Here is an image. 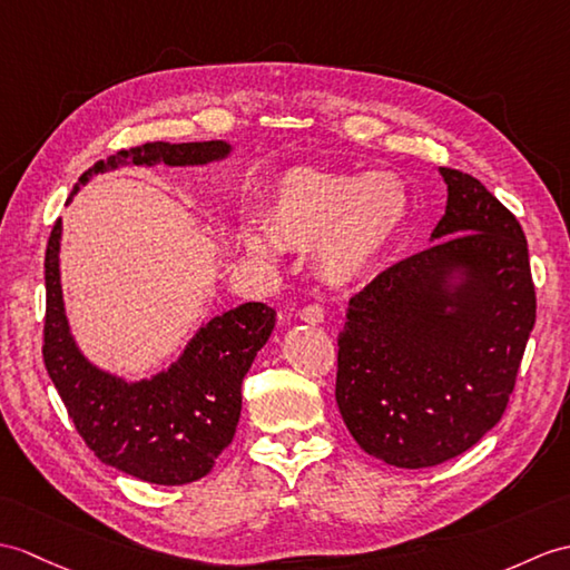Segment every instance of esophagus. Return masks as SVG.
<instances>
[{
    "label": "esophagus",
    "mask_w": 570,
    "mask_h": 570,
    "mask_svg": "<svg viewBox=\"0 0 570 570\" xmlns=\"http://www.w3.org/2000/svg\"><path fill=\"white\" fill-rule=\"evenodd\" d=\"M298 317H301L303 323H308V325H321L325 313H323L321 306H306V308L298 311Z\"/></svg>",
    "instance_id": "1"
}]
</instances>
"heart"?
Wrapping results in <instances>:
<instances>
[{
  "label": "heart",
  "mask_w": 570,
  "mask_h": 570,
  "mask_svg": "<svg viewBox=\"0 0 570 570\" xmlns=\"http://www.w3.org/2000/svg\"><path fill=\"white\" fill-rule=\"evenodd\" d=\"M410 198L389 171L345 175L294 167L274 181L264 225H243L247 253L276 257L284 249L317 247V264L330 284L352 286L374 272L407 220Z\"/></svg>",
  "instance_id": "b5f03b06"
}]
</instances>
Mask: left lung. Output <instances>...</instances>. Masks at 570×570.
I'll return each instance as SVG.
<instances>
[{
	"label": "left lung",
	"instance_id": "obj_1",
	"mask_svg": "<svg viewBox=\"0 0 570 570\" xmlns=\"http://www.w3.org/2000/svg\"><path fill=\"white\" fill-rule=\"evenodd\" d=\"M440 175L432 245L364 286L337 337L340 415L399 469L444 464L498 425L537 317L518 218L475 177Z\"/></svg>",
	"mask_w": 570,
	"mask_h": 570
}]
</instances>
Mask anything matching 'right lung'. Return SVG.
<instances>
[{"label": "right lung", "mask_w": 570, "mask_h": 570, "mask_svg": "<svg viewBox=\"0 0 570 570\" xmlns=\"http://www.w3.org/2000/svg\"><path fill=\"white\" fill-rule=\"evenodd\" d=\"M233 145L145 142L99 160L79 187L118 167H204L228 160ZM62 220L52 225L46 249L43 362L77 432L104 464L157 485L204 479L233 442L243 407V379L267 345L276 311L267 303L214 315L163 372L130 381L106 372L79 350L65 313L60 284Z\"/></svg>", "instance_id": "right-lung-1"}]
</instances>
